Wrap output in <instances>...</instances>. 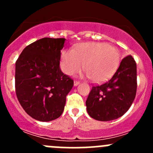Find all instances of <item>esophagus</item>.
<instances>
[{"label": "esophagus", "mask_w": 153, "mask_h": 153, "mask_svg": "<svg viewBox=\"0 0 153 153\" xmlns=\"http://www.w3.org/2000/svg\"><path fill=\"white\" fill-rule=\"evenodd\" d=\"M79 84H80V82L78 81H74V86H78Z\"/></svg>", "instance_id": "esophagus-1"}]
</instances>
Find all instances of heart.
Segmentation results:
<instances>
[{
    "label": "heart",
    "mask_w": 153,
    "mask_h": 153,
    "mask_svg": "<svg viewBox=\"0 0 153 153\" xmlns=\"http://www.w3.org/2000/svg\"><path fill=\"white\" fill-rule=\"evenodd\" d=\"M119 52L115 47L105 43L88 42L77 46L75 49H64L61 55V67L68 75H74L81 68L86 77L94 82L109 78L119 64Z\"/></svg>",
    "instance_id": "obj_1"
}]
</instances>
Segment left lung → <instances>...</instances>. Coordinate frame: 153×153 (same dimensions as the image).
<instances>
[{
  "label": "left lung",
  "instance_id": "obj_1",
  "mask_svg": "<svg viewBox=\"0 0 153 153\" xmlns=\"http://www.w3.org/2000/svg\"><path fill=\"white\" fill-rule=\"evenodd\" d=\"M136 89V63L132 55H128L109 81L92 86L86 101L88 114L101 121L120 118L132 105Z\"/></svg>",
  "mask_w": 153,
  "mask_h": 153
}]
</instances>
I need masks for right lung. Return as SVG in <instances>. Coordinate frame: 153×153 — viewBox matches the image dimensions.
Returning a JSON list of instances; mask_svg holds the SVG:
<instances>
[{
	"label": "right lung",
	"mask_w": 153,
	"mask_h": 153,
	"mask_svg": "<svg viewBox=\"0 0 153 153\" xmlns=\"http://www.w3.org/2000/svg\"><path fill=\"white\" fill-rule=\"evenodd\" d=\"M65 38H44L24 48L15 63V91L25 112L50 121L63 113L73 80L60 68Z\"/></svg>",
	"instance_id": "right-lung-1"
}]
</instances>
